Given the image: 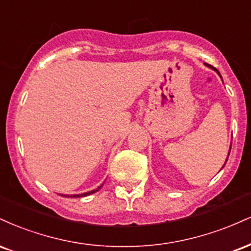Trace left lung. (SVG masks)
I'll use <instances>...</instances> for the list:
<instances>
[{
    "instance_id": "1",
    "label": "left lung",
    "mask_w": 251,
    "mask_h": 251,
    "mask_svg": "<svg viewBox=\"0 0 251 251\" xmlns=\"http://www.w3.org/2000/svg\"><path fill=\"white\" fill-rule=\"evenodd\" d=\"M205 65H206V66H209V67H210V68H212V70H215L216 72H217V73H218V74H220V72H218L217 70H216V68H215V67H212V66H211V65H208V63H205ZM220 75H221V74H220Z\"/></svg>"
}]
</instances>
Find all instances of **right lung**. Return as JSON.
Here are the masks:
<instances>
[{
  "instance_id": "obj_1",
  "label": "right lung",
  "mask_w": 251,
  "mask_h": 251,
  "mask_svg": "<svg viewBox=\"0 0 251 251\" xmlns=\"http://www.w3.org/2000/svg\"><path fill=\"white\" fill-rule=\"evenodd\" d=\"M102 185H103V184H101V185H100V186H99V188H98V189H96V190H92V191H88V192H85V194H81V195H71V196H67V197H71V198H77V197H85V196L92 195V194H94V192L99 191V190L102 188ZM65 196H66V195H65Z\"/></svg>"
}]
</instances>
